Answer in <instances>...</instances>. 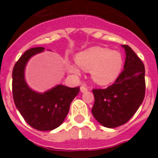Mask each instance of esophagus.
I'll return each mask as SVG.
<instances>
[{"instance_id": "obj_1", "label": "esophagus", "mask_w": 158, "mask_h": 158, "mask_svg": "<svg viewBox=\"0 0 158 158\" xmlns=\"http://www.w3.org/2000/svg\"><path fill=\"white\" fill-rule=\"evenodd\" d=\"M87 90H88V88H87V87H85V85H81V86H80V91H81V92H82V93L86 92Z\"/></svg>"}]
</instances>
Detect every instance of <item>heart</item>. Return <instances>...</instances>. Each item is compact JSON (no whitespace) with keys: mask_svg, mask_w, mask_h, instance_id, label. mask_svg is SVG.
I'll return each mask as SVG.
<instances>
[{"mask_svg":"<svg viewBox=\"0 0 158 158\" xmlns=\"http://www.w3.org/2000/svg\"><path fill=\"white\" fill-rule=\"evenodd\" d=\"M75 62L84 71H90L91 79L99 85H106L116 80L122 71L123 59L118 51L102 46H93L78 53ZM69 70L79 73V69L71 66Z\"/></svg>","mask_w":158,"mask_h":158,"instance_id":"1","label":"heart"}]
</instances>
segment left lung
<instances>
[{
  "label": "left lung",
  "instance_id": "1",
  "mask_svg": "<svg viewBox=\"0 0 158 158\" xmlns=\"http://www.w3.org/2000/svg\"><path fill=\"white\" fill-rule=\"evenodd\" d=\"M126 58L123 71L112 85L93 89L94 118L106 128H116L131 118L141 105L145 93V66L129 45H123Z\"/></svg>",
  "mask_w": 158,
  "mask_h": 158
}]
</instances>
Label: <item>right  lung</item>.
Listing matches in <instances>:
<instances>
[{
  "instance_id": "1",
  "label": "right lung",
  "mask_w": 158,
  "mask_h": 158,
  "mask_svg": "<svg viewBox=\"0 0 158 158\" xmlns=\"http://www.w3.org/2000/svg\"><path fill=\"white\" fill-rule=\"evenodd\" d=\"M44 50V47L29 49L16 62L12 70V96L16 107L29 125L37 130L49 131L64 121L79 87L58 85L44 93L29 88L24 79L25 66L31 56Z\"/></svg>"
}]
</instances>
